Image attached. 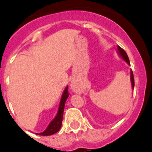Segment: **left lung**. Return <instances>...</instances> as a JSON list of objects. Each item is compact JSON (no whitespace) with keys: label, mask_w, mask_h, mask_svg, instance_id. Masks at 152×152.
Returning <instances> with one entry per match:
<instances>
[{"label":"left lung","mask_w":152,"mask_h":152,"mask_svg":"<svg viewBox=\"0 0 152 152\" xmlns=\"http://www.w3.org/2000/svg\"><path fill=\"white\" fill-rule=\"evenodd\" d=\"M117 52L118 53V55L121 57V58L124 61H125L126 63L127 64L130 65V61H129L128 56H127V53L125 52V51L124 49H121L120 46H117ZM130 81H131V85H132V89L134 88V74H133V72L132 70L130 71Z\"/></svg>","instance_id":"obj_1"}]
</instances>
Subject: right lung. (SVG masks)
I'll return each mask as SVG.
<instances>
[{"instance_id":"add662e5","label":"right lung","mask_w":152,"mask_h":152,"mask_svg":"<svg viewBox=\"0 0 152 152\" xmlns=\"http://www.w3.org/2000/svg\"><path fill=\"white\" fill-rule=\"evenodd\" d=\"M69 97V93H68V87L66 86V88L64 89L63 92V94L61 96V99L60 101V105H59V108L58 110L56 116L54 118V119L50 122L47 128L44 130L42 133L37 134L39 136H50L52 134H55L57 132L60 130L61 127L62 120H63V115H64V106L67 97Z\"/></svg>"}]
</instances>
